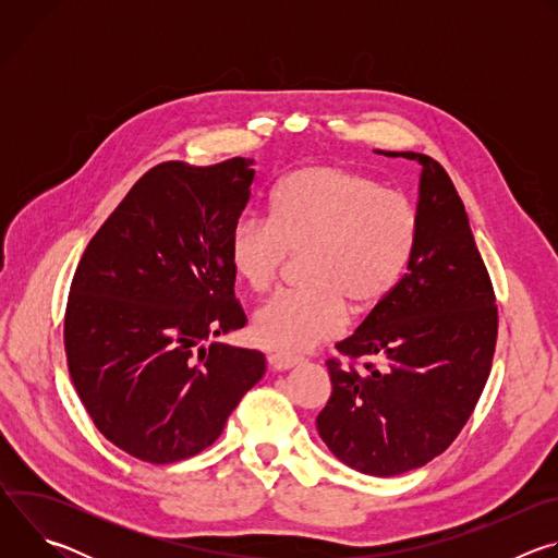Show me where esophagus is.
Returning a JSON list of instances; mask_svg holds the SVG:
<instances>
[{
    "label": "esophagus",
    "mask_w": 558,
    "mask_h": 558,
    "mask_svg": "<svg viewBox=\"0 0 558 558\" xmlns=\"http://www.w3.org/2000/svg\"><path fill=\"white\" fill-rule=\"evenodd\" d=\"M267 362H269V366H271L274 371H289V368H293V366L300 364L298 357H289V355H280V353L269 355Z\"/></svg>",
    "instance_id": "1"
}]
</instances>
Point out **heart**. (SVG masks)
Wrapping results in <instances>:
<instances>
[{
  "mask_svg": "<svg viewBox=\"0 0 558 558\" xmlns=\"http://www.w3.org/2000/svg\"><path fill=\"white\" fill-rule=\"evenodd\" d=\"M417 238L420 211L400 190L342 166L287 174L271 192L269 218H238L229 235L231 271L256 293L274 289L293 254H302L306 287L256 313L254 340L298 355L340 336L349 308L368 313L400 284Z\"/></svg>",
  "mask_w": 558,
  "mask_h": 558,
  "instance_id": "heart-1",
  "label": "heart"
}]
</instances>
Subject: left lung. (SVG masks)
Segmentation results:
<instances>
[{"label": "left lung", "instance_id": "1", "mask_svg": "<svg viewBox=\"0 0 558 558\" xmlns=\"http://www.w3.org/2000/svg\"><path fill=\"white\" fill-rule=\"evenodd\" d=\"M384 154L422 166L417 247L395 291L336 344L364 364L327 362L333 392L315 420L342 463L373 476L420 468L454 441L490 375L499 327L495 289L450 177L426 154Z\"/></svg>", "mask_w": 558, "mask_h": 558}]
</instances>
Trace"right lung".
Wrapping results in <instances>:
<instances>
[{"instance_id":"add662e5","label":"right lung","mask_w":558,"mask_h":558,"mask_svg":"<svg viewBox=\"0 0 558 558\" xmlns=\"http://www.w3.org/2000/svg\"><path fill=\"white\" fill-rule=\"evenodd\" d=\"M254 158L145 172L78 263L63 323L72 384L99 433L147 463L211 446L265 375L260 351L211 342L243 329L227 247Z\"/></svg>"}]
</instances>
